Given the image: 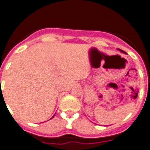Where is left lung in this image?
I'll return each instance as SVG.
<instances>
[{
	"instance_id": "8db88e82",
	"label": "left lung",
	"mask_w": 150,
	"mask_h": 150,
	"mask_svg": "<svg viewBox=\"0 0 150 150\" xmlns=\"http://www.w3.org/2000/svg\"><path fill=\"white\" fill-rule=\"evenodd\" d=\"M118 50V51H120V52H121V53H124V54H126V52H124V51H123V50H121V49H117Z\"/></svg>"
}]
</instances>
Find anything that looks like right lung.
<instances>
[{"label":"right lung","mask_w":150,"mask_h":150,"mask_svg":"<svg viewBox=\"0 0 150 150\" xmlns=\"http://www.w3.org/2000/svg\"><path fill=\"white\" fill-rule=\"evenodd\" d=\"M54 116H53V117H54ZM52 118H51V119H52Z\"/></svg>","instance_id":"right-lung-1"}]
</instances>
